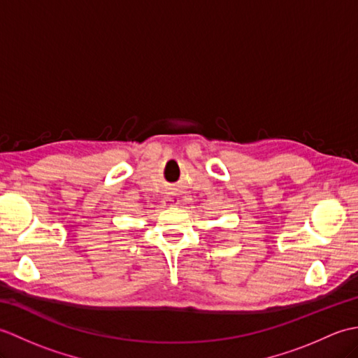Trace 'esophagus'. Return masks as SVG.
I'll use <instances>...</instances> for the list:
<instances>
[{
    "instance_id": "1",
    "label": "esophagus",
    "mask_w": 358,
    "mask_h": 358,
    "mask_svg": "<svg viewBox=\"0 0 358 358\" xmlns=\"http://www.w3.org/2000/svg\"><path fill=\"white\" fill-rule=\"evenodd\" d=\"M166 200H167V201H172V203H173V201H177V196H175L173 194H169V195L166 196Z\"/></svg>"
}]
</instances>
